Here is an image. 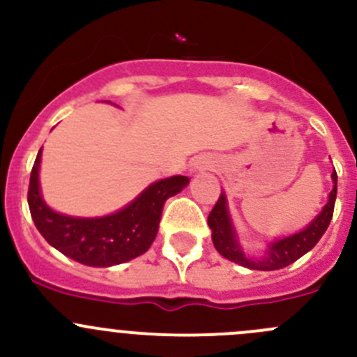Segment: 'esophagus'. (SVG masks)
<instances>
[{
    "mask_svg": "<svg viewBox=\"0 0 357 357\" xmlns=\"http://www.w3.org/2000/svg\"><path fill=\"white\" fill-rule=\"evenodd\" d=\"M204 169H208V162L205 158H199V160L193 164V171H204Z\"/></svg>",
    "mask_w": 357,
    "mask_h": 357,
    "instance_id": "obj_1",
    "label": "esophagus"
}]
</instances>
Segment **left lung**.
Segmentation results:
<instances>
[{
  "mask_svg": "<svg viewBox=\"0 0 357 357\" xmlns=\"http://www.w3.org/2000/svg\"><path fill=\"white\" fill-rule=\"evenodd\" d=\"M332 179L335 186L332 193H330V200L323 207V211L319 212L318 218L307 228L302 229V231L271 243L268 254L261 259L248 257V255L243 254L242 247L236 242L235 231H233L231 219H229L228 208H226V197L221 193V197L215 202L207 219L208 228L212 229V243H214L215 250L222 257L229 259V261L236 262V264L245 266V268L250 269H259V271H273V269L285 268V266L295 262L319 242V238H321L323 233L328 228L330 221H332L335 199H337V172L335 171Z\"/></svg>",
  "mask_w": 357,
  "mask_h": 357,
  "instance_id": "1",
  "label": "left lung"
}]
</instances>
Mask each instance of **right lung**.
Returning <instances> with one entry per match:
<instances>
[{"mask_svg":"<svg viewBox=\"0 0 357 357\" xmlns=\"http://www.w3.org/2000/svg\"><path fill=\"white\" fill-rule=\"evenodd\" d=\"M39 162L36 157L27 202L32 221L46 242L67 257L95 268L122 264L145 254L155 240L162 207L190 183L188 176H172L150 185L135 202L107 218L81 219L56 214L39 193Z\"/></svg>","mask_w":357,"mask_h":357,"instance_id":"right-lung-1","label":"right lung"}]
</instances>
